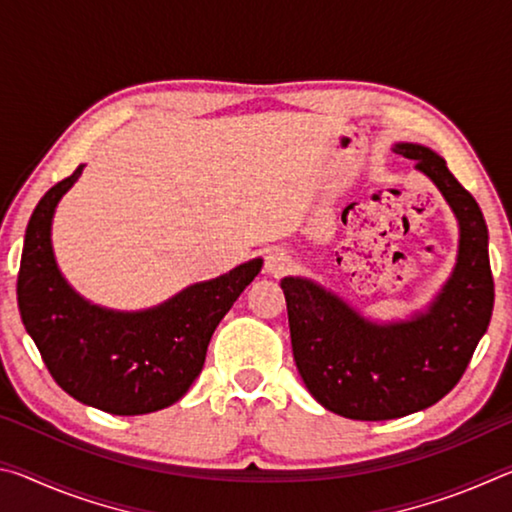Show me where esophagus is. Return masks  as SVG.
Returning <instances> with one entry per match:
<instances>
[{
    "instance_id": "1",
    "label": "esophagus",
    "mask_w": 512,
    "mask_h": 512,
    "mask_svg": "<svg viewBox=\"0 0 512 512\" xmlns=\"http://www.w3.org/2000/svg\"><path fill=\"white\" fill-rule=\"evenodd\" d=\"M289 264H291V259H289L287 253H284L282 248H271L266 253V264H264L266 266V273L282 275L289 268Z\"/></svg>"
}]
</instances>
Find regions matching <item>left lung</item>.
Here are the masks:
<instances>
[{
    "label": "left lung",
    "mask_w": 512,
    "mask_h": 512,
    "mask_svg": "<svg viewBox=\"0 0 512 512\" xmlns=\"http://www.w3.org/2000/svg\"><path fill=\"white\" fill-rule=\"evenodd\" d=\"M452 207L461 228L454 273L424 314L377 325L305 277H284L293 359L307 391L350 420H393L427 409L463 377L495 305L488 225L474 196L427 146L400 142Z\"/></svg>",
    "instance_id": "1"
}]
</instances>
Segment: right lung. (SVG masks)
<instances>
[{
    "mask_svg": "<svg viewBox=\"0 0 512 512\" xmlns=\"http://www.w3.org/2000/svg\"><path fill=\"white\" fill-rule=\"evenodd\" d=\"M83 164L40 198L24 235L17 307L49 375L67 395L112 415L167 409L201 375L207 345L262 268L253 259L146 311L90 305L60 275L51 248L56 205Z\"/></svg>",
    "mask_w": 512,
    "mask_h": 512,
    "instance_id": "right-lung-1",
    "label": "right lung"
}]
</instances>
